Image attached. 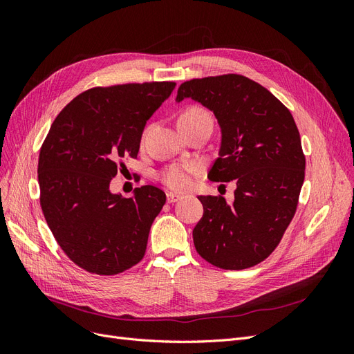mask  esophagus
I'll return each mask as SVG.
<instances>
[{
	"label": "esophagus",
	"instance_id": "obj_1",
	"mask_svg": "<svg viewBox=\"0 0 354 354\" xmlns=\"http://www.w3.org/2000/svg\"><path fill=\"white\" fill-rule=\"evenodd\" d=\"M180 199H181V196L177 195V194H173V192H168V194H167V202L168 203H174V202H177Z\"/></svg>",
	"mask_w": 354,
	"mask_h": 354
}]
</instances>
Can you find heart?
Masks as SVG:
<instances>
[{"label":"heart","instance_id":"obj_1","mask_svg":"<svg viewBox=\"0 0 354 354\" xmlns=\"http://www.w3.org/2000/svg\"><path fill=\"white\" fill-rule=\"evenodd\" d=\"M202 120H211V115L201 108V106H189L178 116V124L185 122H198ZM199 171L196 162H186L181 165H171L160 173V180L173 190H186L192 185V176Z\"/></svg>","mask_w":354,"mask_h":354}]
</instances>
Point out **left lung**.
Here are the masks:
<instances>
[{
	"instance_id": "left-lung-1",
	"label": "left lung",
	"mask_w": 354,
	"mask_h": 354,
	"mask_svg": "<svg viewBox=\"0 0 354 354\" xmlns=\"http://www.w3.org/2000/svg\"><path fill=\"white\" fill-rule=\"evenodd\" d=\"M186 97L212 111L221 128L208 178L236 180L233 205L223 196H198L203 216L195 248L220 269H248L276 250L297 211L306 169L298 128L286 106L243 75L186 81L176 100Z\"/></svg>"
}]
</instances>
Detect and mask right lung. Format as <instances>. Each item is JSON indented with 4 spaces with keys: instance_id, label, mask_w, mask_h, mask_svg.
<instances>
[{
    "instance_id": "add662e5",
    "label": "right lung",
    "mask_w": 354,
    "mask_h": 354,
    "mask_svg": "<svg viewBox=\"0 0 354 354\" xmlns=\"http://www.w3.org/2000/svg\"><path fill=\"white\" fill-rule=\"evenodd\" d=\"M174 87L171 81L94 87L51 124L38 160L41 209L63 252L85 272L112 276L143 259L167 196L142 186L122 198L109 185L125 158H137L146 121Z\"/></svg>"
}]
</instances>
